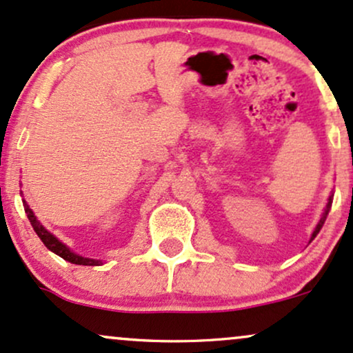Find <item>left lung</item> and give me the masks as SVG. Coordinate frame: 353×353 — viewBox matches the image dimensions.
Returning a JSON list of instances; mask_svg holds the SVG:
<instances>
[{"label": "left lung", "mask_w": 353, "mask_h": 353, "mask_svg": "<svg viewBox=\"0 0 353 353\" xmlns=\"http://www.w3.org/2000/svg\"><path fill=\"white\" fill-rule=\"evenodd\" d=\"M330 205H332V197H329V202H327V207H325L324 214H322V219H321V222L317 223V227H316V230H314V233H312V239H311V240H314V236H316L317 233H319V230H321V228H322V225H324L325 219H327V214H329V210H330Z\"/></svg>", "instance_id": "1"}]
</instances>
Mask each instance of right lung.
<instances>
[{"label":"right lung","instance_id":"add662e5","mask_svg":"<svg viewBox=\"0 0 353 353\" xmlns=\"http://www.w3.org/2000/svg\"><path fill=\"white\" fill-rule=\"evenodd\" d=\"M23 203H24V210H26L28 219H29V222H31V225H32L34 232L37 233V236H39V239L42 240V243L48 246L50 252H54L55 254H59V256L63 258V260H65V261L74 263V265H85V266H88V265H90V266H99V265H101V261H99V260H90V258H83V256H79V254L72 253L65 245L61 243V241L55 239L52 233H49L44 227H42L39 222H37V219L34 217L32 210L29 209L28 203L24 202V201H23Z\"/></svg>","mask_w":353,"mask_h":353}]
</instances>
